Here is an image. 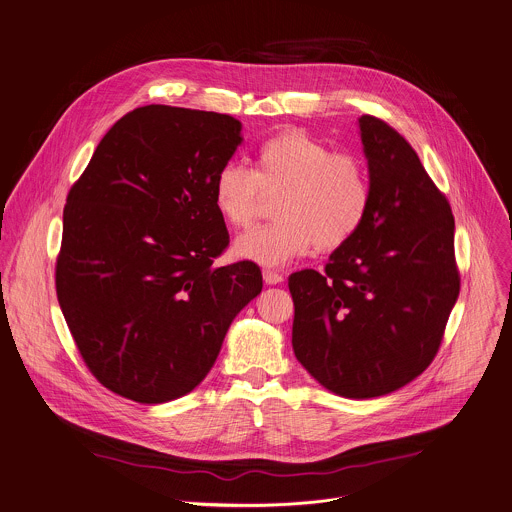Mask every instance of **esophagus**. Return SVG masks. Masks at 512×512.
<instances>
[{"label": "esophagus", "mask_w": 512, "mask_h": 512, "mask_svg": "<svg viewBox=\"0 0 512 512\" xmlns=\"http://www.w3.org/2000/svg\"><path fill=\"white\" fill-rule=\"evenodd\" d=\"M263 279L267 285H279L283 281V275L279 271H273V269H265L263 271Z\"/></svg>", "instance_id": "esophagus-1"}]
</instances>
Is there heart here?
<instances>
[{
    "label": "heart",
    "mask_w": 512,
    "mask_h": 512,
    "mask_svg": "<svg viewBox=\"0 0 512 512\" xmlns=\"http://www.w3.org/2000/svg\"><path fill=\"white\" fill-rule=\"evenodd\" d=\"M263 193H279L277 221L241 235L233 251L239 259L277 267L315 245L321 251L346 245L368 217L372 181L360 156L285 130L259 144L255 170L229 160L213 179V205L231 229L253 223Z\"/></svg>",
    "instance_id": "b5f03b06"
}]
</instances>
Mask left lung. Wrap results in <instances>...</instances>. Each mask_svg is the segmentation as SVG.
<instances>
[{"mask_svg": "<svg viewBox=\"0 0 512 512\" xmlns=\"http://www.w3.org/2000/svg\"><path fill=\"white\" fill-rule=\"evenodd\" d=\"M372 203L325 271L289 275L291 344L329 392L386 396L434 360L458 299L454 217L416 150L384 120H360Z\"/></svg>", "mask_w": 512, "mask_h": 512, "instance_id": "obj_1", "label": "left lung"}]
</instances>
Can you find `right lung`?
Here are the masks:
<instances>
[{
  "label": "right lung",
  "mask_w": 512,
  "mask_h": 512,
  "mask_svg": "<svg viewBox=\"0 0 512 512\" xmlns=\"http://www.w3.org/2000/svg\"><path fill=\"white\" fill-rule=\"evenodd\" d=\"M241 140L229 114L142 106L106 132L70 189L56 293L110 392L138 404L193 392L261 293L253 261L213 265L229 245L213 179Z\"/></svg>",
  "instance_id": "right-lung-1"
}]
</instances>
